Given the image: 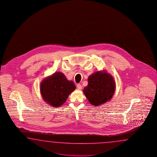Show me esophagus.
<instances>
[{
	"mask_svg": "<svg viewBox=\"0 0 157 157\" xmlns=\"http://www.w3.org/2000/svg\"><path fill=\"white\" fill-rule=\"evenodd\" d=\"M77 88H78V89H79V90H81L82 89V86L80 84H78L77 85Z\"/></svg>",
	"mask_w": 157,
	"mask_h": 157,
	"instance_id": "esophagus-1",
	"label": "esophagus"
}]
</instances>
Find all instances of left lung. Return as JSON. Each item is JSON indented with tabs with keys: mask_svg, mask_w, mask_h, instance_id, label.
Returning a JSON list of instances; mask_svg holds the SVG:
<instances>
[{
	"mask_svg": "<svg viewBox=\"0 0 157 157\" xmlns=\"http://www.w3.org/2000/svg\"><path fill=\"white\" fill-rule=\"evenodd\" d=\"M115 88V81L109 74L97 71L89 76L88 85L84 88L83 93L91 104L97 106L112 98Z\"/></svg>",
	"mask_w": 157,
	"mask_h": 157,
	"instance_id": "obj_1",
	"label": "left lung"
}]
</instances>
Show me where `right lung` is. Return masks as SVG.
<instances>
[{
  "mask_svg": "<svg viewBox=\"0 0 157 157\" xmlns=\"http://www.w3.org/2000/svg\"><path fill=\"white\" fill-rule=\"evenodd\" d=\"M75 88L73 81L67 80L63 73L57 72L43 81L40 92L48 104L57 108L66 101L69 94Z\"/></svg>",
  "mask_w": 157,
  "mask_h": 157,
  "instance_id": "1",
  "label": "right lung"
}]
</instances>
